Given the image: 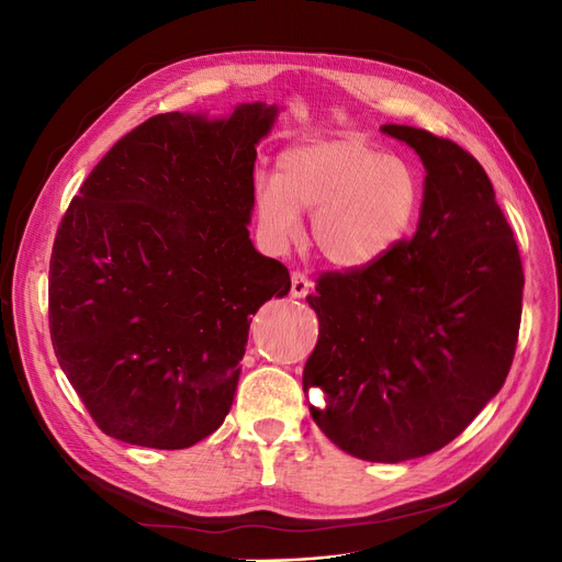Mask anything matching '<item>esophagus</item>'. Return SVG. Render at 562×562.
<instances>
[{"label":"esophagus","mask_w":562,"mask_h":562,"mask_svg":"<svg viewBox=\"0 0 562 562\" xmlns=\"http://www.w3.org/2000/svg\"><path fill=\"white\" fill-rule=\"evenodd\" d=\"M312 293V281L307 279V274H302V271H293L291 277V295L293 297H307Z\"/></svg>","instance_id":"obj_1"}]
</instances>
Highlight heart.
Returning a JSON list of instances; mask_svg holds the SVG:
<instances>
[{
	"label": "heart",
	"instance_id": "1",
	"mask_svg": "<svg viewBox=\"0 0 562 562\" xmlns=\"http://www.w3.org/2000/svg\"><path fill=\"white\" fill-rule=\"evenodd\" d=\"M419 203L415 166L359 138L285 149L277 178L260 180L255 192L271 241L297 239V213H310L318 255L339 269H366L396 250L415 225Z\"/></svg>",
	"mask_w": 562,
	"mask_h": 562
}]
</instances>
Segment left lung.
I'll return each instance as SVG.
<instances>
[{"label":"left lung","instance_id":"8db88e82","mask_svg":"<svg viewBox=\"0 0 562 562\" xmlns=\"http://www.w3.org/2000/svg\"><path fill=\"white\" fill-rule=\"evenodd\" d=\"M382 131L427 168L419 225L378 265L318 277L302 384L326 394L310 411L337 448L396 464L448 446L499 394L525 277L483 166L424 128Z\"/></svg>","mask_w":562,"mask_h":562}]
</instances>
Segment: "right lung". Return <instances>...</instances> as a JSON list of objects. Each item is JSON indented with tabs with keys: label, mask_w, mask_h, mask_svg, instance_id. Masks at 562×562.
Masks as SVG:
<instances>
[{
	"label": "right lung",
	"mask_w": 562,
	"mask_h": 562,
	"mask_svg": "<svg viewBox=\"0 0 562 562\" xmlns=\"http://www.w3.org/2000/svg\"><path fill=\"white\" fill-rule=\"evenodd\" d=\"M277 105L166 112L126 133L70 201L48 265L56 359L100 431L182 450L225 422L250 316L291 291L255 250V145Z\"/></svg>",
	"instance_id": "1"
}]
</instances>
